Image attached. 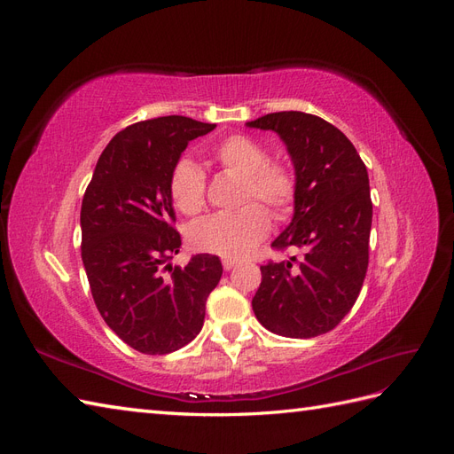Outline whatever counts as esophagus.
I'll return each mask as SVG.
<instances>
[{
  "instance_id": "esophagus-1",
  "label": "esophagus",
  "mask_w": 454,
  "mask_h": 454,
  "mask_svg": "<svg viewBox=\"0 0 454 454\" xmlns=\"http://www.w3.org/2000/svg\"><path fill=\"white\" fill-rule=\"evenodd\" d=\"M237 263H239L237 259H227V257H225V259H223V269H225V270H231L232 267H237Z\"/></svg>"
}]
</instances>
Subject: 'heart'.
<instances>
[{
  "label": "heart",
  "instance_id": "1",
  "mask_svg": "<svg viewBox=\"0 0 454 454\" xmlns=\"http://www.w3.org/2000/svg\"><path fill=\"white\" fill-rule=\"evenodd\" d=\"M214 159L223 170L240 176L242 208L222 212L200 219L189 231V242L199 252L227 259L248 255L267 237L270 214L263 204L250 202L261 199L272 212L284 217L295 202V176L284 162L269 160L267 149L248 136H229L214 151ZM170 199L185 215H197L204 208V174L193 160L176 162L170 174Z\"/></svg>",
  "mask_w": 454,
  "mask_h": 454
}]
</instances>
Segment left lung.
I'll return each mask as SVG.
<instances>
[{
  "instance_id": "8db88e82",
  "label": "left lung",
  "mask_w": 454,
  "mask_h": 454,
  "mask_svg": "<svg viewBox=\"0 0 454 454\" xmlns=\"http://www.w3.org/2000/svg\"><path fill=\"white\" fill-rule=\"evenodd\" d=\"M246 127L277 132L287 147L297 182L294 217L272 248L305 252L301 261L261 265L252 309L272 333L318 337L350 312L365 278L373 219L367 168L347 136L322 117L278 112Z\"/></svg>"
}]
</instances>
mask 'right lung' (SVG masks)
Listing matches in <instances>:
<instances>
[{
    "label": "right lung",
    "mask_w": 454,
    "mask_h": 454,
    "mask_svg": "<svg viewBox=\"0 0 454 454\" xmlns=\"http://www.w3.org/2000/svg\"><path fill=\"white\" fill-rule=\"evenodd\" d=\"M215 129L182 115L134 122L96 162L81 204V257L92 299L109 329L142 354H170L193 340L206 299L222 278L217 255L172 267L170 174L191 140Z\"/></svg>",
    "instance_id": "1"
}]
</instances>
